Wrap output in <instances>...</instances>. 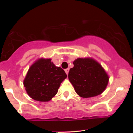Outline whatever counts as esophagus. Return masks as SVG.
I'll list each match as a JSON object with an SVG mask.
<instances>
[{"label":"esophagus","instance_id":"obj_1","mask_svg":"<svg viewBox=\"0 0 133 133\" xmlns=\"http://www.w3.org/2000/svg\"><path fill=\"white\" fill-rule=\"evenodd\" d=\"M69 71V68H68V69H65V73H66L67 75H68V74Z\"/></svg>","mask_w":133,"mask_h":133}]
</instances>
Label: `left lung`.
I'll use <instances>...</instances> for the list:
<instances>
[{
  "label": "left lung",
  "instance_id": "obj_1",
  "mask_svg": "<svg viewBox=\"0 0 133 133\" xmlns=\"http://www.w3.org/2000/svg\"><path fill=\"white\" fill-rule=\"evenodd\" d=\"M68 74L76 92L83 98L97 96L106 89L109 76L102 65L92 58H77Z\"/></svg>",
  "mask_w": 133,
  "mask_h": 133
}]
</instances>
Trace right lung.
I'll return each mask as SVG.
<instances>
[{
	"instance_id": "right-lung-1",
	"label": "right lung",
	"mask_w": 133,
	"mask_h": 133,
	"mask_svg": "<svg viewBox=\"0 0 133 133\" xmlns=\"http://www.w3.org/2000/svg\"><path fill=\"white\" fill-rule=\"evenodd\" d=\"M66 77L65 71L56 66L51 59L41 58L30 65L23 83L32 99L47 102L56 96L61 83Z\"/></svg>"
}]
</instances>
